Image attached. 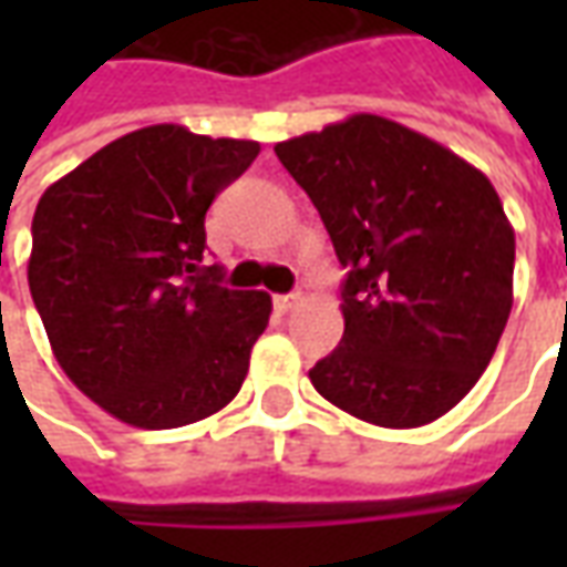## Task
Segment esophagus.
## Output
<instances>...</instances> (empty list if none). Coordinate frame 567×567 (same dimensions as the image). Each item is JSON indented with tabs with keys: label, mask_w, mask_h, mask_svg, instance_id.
Returning a JSON list of instances; mask_svg holds the SVG:
<instances>
[{
	"label": "esophagus",
	"mask_w": 567,
	"mask_h": 567,
	"mask_svg": "<svg viewBox=\"0 0 567 567\" xmlns=\"http://www.w3.org/2000/svg\"><path fill=\"white\" fill-rule=\"evenodd\" d=\"M272 303H276V309H279V312H291V309L300 303V295H276L272 297Z\"/></svg>",
	"instance_id": "esophagus-1"
}]
</instances>
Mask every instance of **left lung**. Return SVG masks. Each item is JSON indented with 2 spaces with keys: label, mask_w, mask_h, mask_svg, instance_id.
<instances>
[{
  "label": "left lung",
  "mask_w": 567,
  "mask_h": 567,
  "mask_svg": "<svg viewBox=\"0 0 567 567\" xmlns=\"http://www.w3.org/2000/svg\"><path fill=\"white\" fill-rule=\"evenodd\" d=\"M349 276L343 343L316 392L380 427L434 422L471 392L513 307L516 239L476 166L416 130L352 115L276 145Z\"/></svg>",
  "instance_id": "1"
}]
</instances>
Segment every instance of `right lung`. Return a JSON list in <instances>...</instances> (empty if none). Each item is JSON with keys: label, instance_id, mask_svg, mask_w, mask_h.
<instances>
[{"label": "right lung", "instance_id": "obj_1", "mask_svg": "<svg viewBox=\"0 0 567 567\" xmlns=\"http://www.w3.org/2000/svg\"><path fill=\"white\" fill-rule=\"evenodd\" d=\"M258 151L154 124L91 154L35 206L27 279L56 364L127 425H190L243 389L272 300L203 267V221Z\"/></svg>", "mask_w": 567, "mask_h": 567}]
</instances>
